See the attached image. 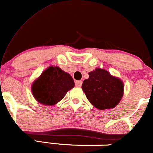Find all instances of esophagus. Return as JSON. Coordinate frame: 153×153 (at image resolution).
I'll list each match as a JSON object with an SVG mask.
<instances>
[{
    "mask_svg": "<svg viewBox=\"0 0 153 153\" xmlns=\"http://www.w3.org/2000/svg\"><path fill=\"white\" fill-rule=\"evenodd\" d=\"M82 83V82L81 81V80H78V81H75V86H76V87L80 88V87H81Z\"/></svg>",
    "mask_w": 153,
    "mask_h": 153,
    "instance_id": "34e87169",
    "label": "esophagus"
}]
</instances>
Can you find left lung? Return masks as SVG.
Wrapping results in <instances>:
<instances>
[{"label":"left lung","instance_id":"8db88e82","mask_svg":"<svg viewBox=\"0 0 153 153\" xmlns=\"http://www.w3.org/2000/svg\"><path fill=\"white\" fill-rule=\"evenodd\" d=\"M88 75L89 78L82 84L88 100L99 109L114 108L123 96L124 84L122 80L100 68L90 72Z\"/></svg>","mask_w":153,"mask_h":153}]
</instances>
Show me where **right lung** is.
<instances>
[{"label":"right lung","instance_id":"obj_1","mask_svg":"<svg viewBox=\"0 0 153 153\" xmlns=\"http://www.w3.org/2000/svg\"><path fill=\"white\" fill-rule=\"evenodd\" d=\"M74 85V80L70 74L58 67L51 66L34 82L31 91L38 102L52 106L61 101Z\"/></svg>","mask_w":153,"mask_h":153}]
</instances>
